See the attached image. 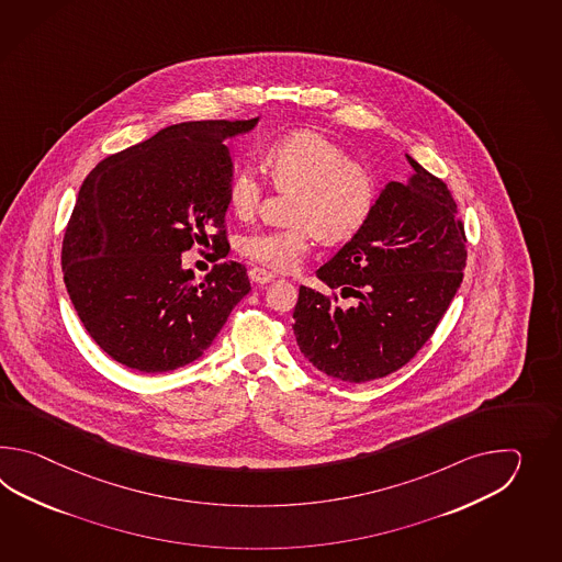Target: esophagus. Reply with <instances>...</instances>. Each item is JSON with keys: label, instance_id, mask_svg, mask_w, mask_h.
Returning <instances> with one entry per match:
<instances>
[{"label": "esophagus", "instance_id": "esophagus-1", "mask_svg": "<svg viewBox=\"0 0 562 562\" xmlns=\"http://www.w3.org/2000/svg\"><path fill=\"white\" fill-rule=\"evenodd\" d=\"M249 277H251V281L255 283H259V285H265V283H271L276 276L271 273V271H267V269H261V267H251L249 269Z\"/></svg>", "mask_w": 562, "mask_h": 562}]
</instances>
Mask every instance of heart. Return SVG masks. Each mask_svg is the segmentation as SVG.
Here are the masks:
<instances>
[{"instance_id": "b5f03b06", "label": "heart", "mask_w": 562, "mask_h": 562, "mask_svg": "<svg viewBox=\"0 0 562 562\" xmlns=\"http://www.w3.org/2000/svg\"><path fill=\"white\" fill-rule=\"evenodd\" d=\"M269 175L279 189L295 192L286 228H255L239 239V251L273 271L301 263L317 235L323 243H341L358 235L378 201L368 168L319 132L299 131L277 140L267 153ZM263 184L255 168H243L231 182L228 203L239 216L259 206Z\"/></svg>"}]
</instances>
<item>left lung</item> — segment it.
<instances>
[{"label":"left lung","instance_id":"8db88e82","mask_svg":"<svg viewBox=\"0 0 562 562\" xmlns=\"http://www.w3.org/2000/svg\"><path fill=\"white\" fill-rule=\"evenodd\" d=\"M368 223L317 269L331 293L299 286L301 353L335 380L363 383L404 368L436 331L467 267V233L446 182L412 156ZM355 303L339 304L338 297Z\"/></svg>","mask_w":562,"mask_h":562}]
</instances>
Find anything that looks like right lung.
<instances>
[{
  "mask_svg": "<svg viewBox=\"0 0 562 562\" xmlns=\"http://www.w3.org/2000/svg\"><path fill=\"white\" fill-rule=\"evenodd\" d=\"M257 120L175 124L86 177L61 243L64 283L86 331L122 366L162 373L201 358L251 291L237 261L194 285L180 255L211 240L227 257L225 140Z\"/></svg>",
  "mask_w": 562,
  "mask_h": 562,
  "instance_id": "right-lung-1",
  "label": "right lung"
}]
</instances>
